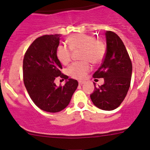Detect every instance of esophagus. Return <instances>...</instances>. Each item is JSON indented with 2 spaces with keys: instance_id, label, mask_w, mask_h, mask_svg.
Listing matches in <instances>:
<instances>
[{
  "instance_id": "34e87169",
  "label": "esophagus",
  "mask_w": 150,
  "mask_h": 150,
  "mask_svg": "<svg viewBox=\"0 0 150 150\" xmlns=\"http://www.w3.org/2000/svg\"><path fill=\"white\" fill-rule=\"evenodd\" d=\"M84 83H85L84 81H79V85H80V86H83V85Z\"/></svg>"
}]
</instances>
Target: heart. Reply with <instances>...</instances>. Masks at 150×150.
I'll use <instances>...</instances> for the list:
<instances>
[{"label": "heart", "mask_w": 150, "mask_h": 150, "mask_svg": "<svg viewBox=\"0 0 150 150\" xmlns=\"http://www.w3.org/2000/svg\"><path fill=\"white\" fill-rule=\"evenodd\" d=\"M66 46L60 45L57 47V57L59 61L63 64H67L72 59V51L81 48L80 57L83 61L76 62L71 64L67 72L72 78L83 79L91 69V62L99 64L104 60L106 54V46L102 40L96 39L92 35L75 34L68 37Z\"/></svg>", "instance_id": "1"}]
</instances>
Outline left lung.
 I'll use <instances>...</instances> for the list:
<instances>
[{"label": "left lung", "instance_id": "obj_1", "mask_svg": "<svg viewBox=\"0 0 150 150\" xmlns=\"http://www.w3.org/2000/svg\"><path fill=\"white\" fill-rule=\"evenodd\" d=\"M105 35V57L93 75L94 78H103L104 83L95 86L90 96L96 107L110 111L117 108L126 96L131 85L132 63L120 37L112 31H107Z\"/></svg>", "mask_w": 150, "mask_h": 150}]
</instances>
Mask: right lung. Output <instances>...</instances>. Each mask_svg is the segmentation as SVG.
Masks as SVG:
<instances>
[{
    "label": "right lung",
    "instance_id": "1",
    "mask_svg": "<svg viewBox=\"0 0 150 150\" xmlns=\"http://www.w3.org/2000/svg\"><path fill=\"white\" fill-rule=\"evenodd\" d=\"M60 35H45L36 38L26 51L23 59V81L35 104L49 112L62 111L70 102L78 83L60 71L57 57ZM57 76L67 79L63 86H56Z\"/></svg>",
    "mask_w": 150,
    "mask_h": 150
}]
</instances>
